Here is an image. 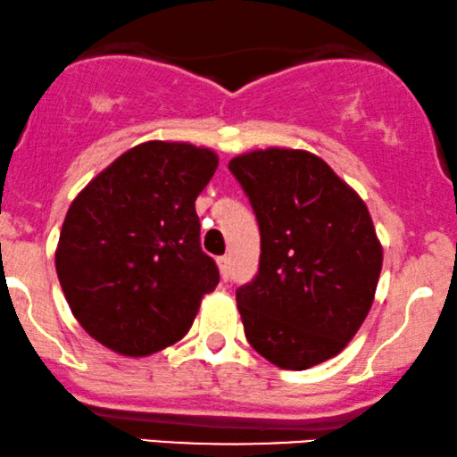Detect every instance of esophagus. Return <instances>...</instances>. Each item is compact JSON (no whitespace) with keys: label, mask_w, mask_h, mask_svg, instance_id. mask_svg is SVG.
<instances>
[{"label":"esophagus","mask_w":457,"mask_h":457,"mask_svg":"<svg viewBox=\"0 0 457 457\" xmlns=\"http://www.w3.org/2000/svg\"><path fill=\"white\" fill-rule=\"evenodd\" d=\"M218 269H220V275H222V279L227 281L228 275H230V258L228 256H220L218 258Z\"/></svg>","instance_id":"34e87169"}]
</instances>
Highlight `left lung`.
<instances>
[{
    "label": "left lung",
    "instance_id": "obj_1",
    "mask_svg": "<svg viewBox=\"0 0 457 457\" xmlns=\"http://www.w3.org/2000/svg\"><path fill=\"white\" fill-rule=\"evenodd\" d=\"M228 169L261 228L258 273L237 288L245 339L279 369L337 356L373 305L384 262L364 201L305 150H256Z\"/></svg>",
    "mask_w": 457,
    "mask_h": 457
}]
</instances>
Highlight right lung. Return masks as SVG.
Here are the masks:
<instances>
[{
	"instance_id": "1",
	"label": "right lung",
	"mask_w": 457,
	"mask_h": 457,
	"mask_svg": "<svg viewBox=\"0 0 457 457\" xmlns=\"http://www.w3.org/2000/svg\"><path fill=\"white\" fill-rule=\"evenodd\" d=\"M216 167L207 148L145 142L73 199L56 275L71 313L101 345L139 358L190 330L203 295L220 281L195 210Z\"/></svg>"
}]
</instances>
